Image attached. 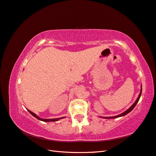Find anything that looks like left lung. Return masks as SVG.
Masks as SVG:
<instances>
[{"label":"left lung","mask_w":156,"mask_h":156,"mask_svg":"<svg viewBox=\"0 0 156 156\" xmlns=\"http://www.w3.org/2000/svg\"><path fill=\"white\" fill-rule=\"evenodd\" d=\"M142 86H141V91H140V95H139V96H138V98H137V99H136V101H135V103H133V104L131 105L129 109H128L127 110H126V112H124L123 113H122V114H120V115H116V116H113V117H103V118H106V119H113V118H117V117H122V116H124V115H126V114H127V113H129L131 111H132L133 110V109L135 107H136V105H137V102L139 101V100H140V97H141V91H142Z\"/></svg>","instance_id":"obj_1"}]
</instances>
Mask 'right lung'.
Segmentation results:
<instances>
[{
  "label": "right lung",
  "mask_w": 156,
  "mask_h": 156,
  "mask_svg": "<svg viewBox=\"0 0 156 156\" xmlns=\"http://www.w3.org/2000/svg\"><path fill=\"white\" fill-rule=\"evenodd\" d=\"M29 111V112L31 114V115H33L34 117H36L37 119H38L39 120H41V121H43V122H57V121H58V120H59V119H63V118H65V117H60V118H56V119H41V118H40V117H38L35 113H33L32 112H30V110H29V109H27Z\"/></svg>",
  "instance_id": "obj_1"
}]
</instances>
